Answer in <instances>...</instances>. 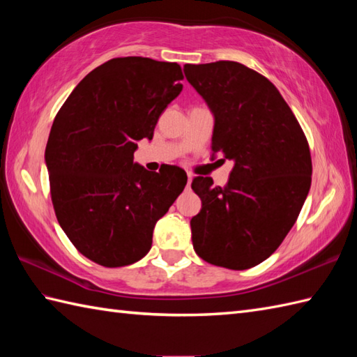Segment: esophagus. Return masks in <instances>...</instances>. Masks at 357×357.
<instances>
[{
  "label": "esophagus",
  "instance_id": "obj_1",
  "mask_svg": "<svg viewBox=\"0 0 357 357\" xmlns=\"http://www.w3.org/2000/svg\"><path fill=\"white\" fill-rule=\"evenodd\" d=\"M192 179H193V176L190 173L187 174V188H190V185H192Z\"/></svg>",
  "mask_w": 357,
  "mask_h": 357
}]
</instances>
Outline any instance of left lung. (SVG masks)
<instances>
[{
    "label": "left lung",
    "mask_w": 357,
    "mask_h": 357,
    "mask_svg": "<svg viewBox=\"0 0 357 357\" xmlns=\"http://www.w3.org/2000/svg\"><path fill=\"white\" fill-rule=\"evenodd\" d=\"M184 73L215 115L211 150L234 161L224 187L193 179L202 202L190 221L193 248L218 267L252 268L276 252L304 206L308 141L279 90L250 67L185 64Z\"/></svg>",
    "instance_id": "left-lung-1"
}]
</instances>
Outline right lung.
I'll use <instances>...</instances> for the list:
<instances>
[{
    "label": "right lung",
    "mask_w": 357,
    "mask_h": 357,
    "mask_svg": "<svg viewBox=\"0 0 357 357\" xmlns=\"http://www.w3.org/2000/svg\"><path fill=\"white\" fill-rule=\"evenodd\" d=\"M183 78L176 63L113 58L73 89L53 121L45 147L53 210L75 248L102 267L146 256L156 221L187 184L179 167L156 173L133 162Z\"/></svg>",
    "instance_id": "1"
}]
</instances>
